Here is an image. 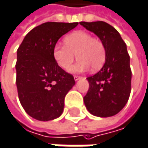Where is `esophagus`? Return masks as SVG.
<instances>
[{"label": "esophagus", "instance_id": "obj_1", "mask_svg": "<svg viewBox=\"0 0 148 148\" xmlns=\"http://www.w3.org/2000/svg\"><path fill=\"white\" fill-rule=\"evenodd\" d=\"M73 79H75V81H78V80H81L82 79V76L75 75V76H73Z\"/></svg>", "mask_w": 148, "mask_h": 148}]
</instances>
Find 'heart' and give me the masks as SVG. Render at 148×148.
<instances>
[{"label":"heart","mask_w":148,"mask_h":148,"mask_svg":"<svg viewBox=\"0 0 148 148\" xmlns=\"http://www.w3.org/2000/svg\"><path fill=\"white\" fill-rule=\"evenodd\" d=\"M65 44L56 43L53 48V55L56 63L63 69L67 70L77 55L78 62L69 71L82 73L90 66L94 71L99 70L106 60V48L103 42L93 37L85 31H75L66 35Z\"/></svg>","instance_id":"1"}]
</instances>
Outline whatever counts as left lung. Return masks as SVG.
<instances>
[{
    "mask_svg": "<svg viewBox=\"0 0 148 148\" xmlns=\"http://www.w3.org/2000/svg\"><path fill=\"white\" fill-rule=\"evenodd\" d=\"M80 24L95 34L106 48L104 66L87 78L89 89L84 96L85 106L95 116H114L125 107L131 92L132 72L127 45L119 32L105 21Z\"/></svg>",
    "mask_w": 148,
    "mask_h": 148,
    "instance_id": "1",
    "label": "left lung"
}]
</instances>
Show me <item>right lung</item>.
<instances>
[{"label": "right lung", "instance_id": "add662e5", "mask_svg": "<svg viewBox=\"0 0 148 148\" xmlns=\"http://www.w3.org/2000/svg\"><path fill=\"white\" fill-rule=\"evenodd\" d=\"M78 22H45L33 28L17 50L16 86L20 102L32 118L47 121L60 117L64 99L75 86L73 76L54 60L58 40Z\"/></svg>", "mask_w": 148, "mask_h": 148}]
</instances>
